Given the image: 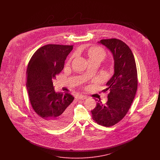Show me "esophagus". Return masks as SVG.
I'll return each mask as SVG.
<instances>
[{"label": "esophagus", "mask_w": 160, "mask_h": 160, "mask_svg": "<svg viewBox=\"0 0 160 160\" xmlns=\"http://www.w3.org/2000/svg\"><path fill=\"white\" fill-rule=\"evenodd\" d=\"M88 97L86 96H84V95H80L79 97H78V99H81V100H84V99H87Z\"/></svg>", "instance_id": "34e87169"}]
</instances>
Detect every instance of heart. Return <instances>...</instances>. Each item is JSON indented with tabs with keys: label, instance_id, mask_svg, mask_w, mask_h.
<instances>
[{
	"label": "heart",
	"instance_id": "1",
	"mask_svg": "<svg viewBox=\"0 0 160 160\" xmlns=\"http://www.w3.org/2000/svg\"><path fill=\"white\" fill-rule=\"evenodd\" d=\"M88 54L89 61L99 60L101 62L104 61L106 59L107 56L106 51L102 48L99 47H92L89 50ZM74 57V54L72 55L69 58L67 63H69Z\"/></svg>",
	"mask_w": 160,
	"mask_h": 160
}]
</instances>
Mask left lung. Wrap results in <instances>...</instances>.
<instances>
[{"instance_id": "left-lung-1", "label": "left lung", "mask_w": 160, "mask_h": 160, "mask_svg": "<svg viewBox=\"0 0 160 160\" xmlns=\"http://www.w3.org/2000/svg\"><path fill=\"white\" fill-rule=\"evenodd\" d=\"M98 42L113 54L114 72L104 90L109 92L108 101L105 104L98 101L92 116L98 124L110 127L125 117L134 99L138 85L137 67L132 51L121 40L106 39Z\"/></svg>"}]
</instances>
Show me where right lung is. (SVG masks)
Wrapping results in <instances>:
<instances>
[{
  "label": "right lung",
  "mask_w": 160,
  "mask_h": 160,
  "mask_svg": "<svg viewBox=\"0 0 160 160\" xmlns=\"http://www.w3.org/2000/svg\"><path fill=\"white\" fill-rule=\"evenodd\" d=\"M73 46L48 44L33 54L27 69L26 86L31 105L39 119L52 129L65 127L71 119L69 93L56 92L52 80L64 67Z\"/></svg>",
  "instance_id": "right-lung-1"
}]
</instances>
